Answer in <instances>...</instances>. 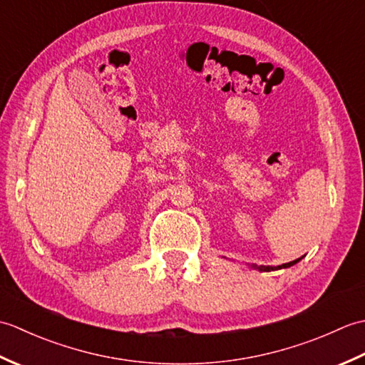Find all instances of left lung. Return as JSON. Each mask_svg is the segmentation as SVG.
I'll use <instances>...</instances> for the list:
<instances>
[{"instance_id": "8db88e82", "label": "left lung", "mask_w": 365, "mask_h": 365, "mask_svg": "<svg viewBox=\"0 0 365 365\" xmlns=\"http://www.w3.org/2000/svg\"><path fill=\"white\" fill-rule=\"evenodd\" d=\"M302 257H299V259H297V260H293V262H289V263H282V265H277V267H252L254 269H259V271H276V269H282V268H289V267H292V265H294V263H298L299 260H301Z\"/></svg>"}]
</instances>
